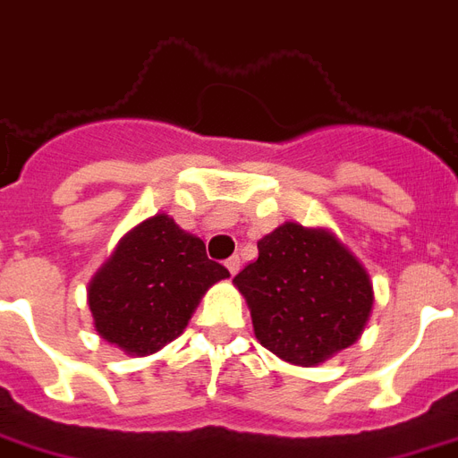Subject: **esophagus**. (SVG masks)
<instances>
[{
    "instance_id": "esophagus-1",
    "label": "esophagus",
    "mask_w": 458,
    "mask_h": 458,
    "mask_svg": "<svg viewBox=\"0 0 458 458\" xmlns=\"http://www.w3.org/2000/svg\"><path fill=\"white\" fill-rule=\"evenodd\" d=\"M225 267H228V272L233 274V276H235V274L240 272V257L235 255V257H230L228 262H225Z\"/></svg>"
}]
</instances>
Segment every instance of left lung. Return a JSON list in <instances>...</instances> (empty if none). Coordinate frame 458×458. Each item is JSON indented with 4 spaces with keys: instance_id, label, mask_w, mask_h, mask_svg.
Returning <instances> with one entry per match:
<instances>
[{
    "instance_id": "obj_1",
    "label": "left lung",
    "mask_w": 458,
    "mask_h": 458,
    "mask_svg": "<svg viewBox=\"0 0 458 458\" xmlns=\"http://www.w3.org/2000/svg\"><path fill=\"white\" fill-rule=\"evenodd\" d=\"M259 257L233 279L262 347L318 367L361 337L374 308L369 272L333 230L284 223L257 242Z\"/></svg>"
}]
</instances>
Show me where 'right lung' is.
I'll list each match as a JSON object with an SVG mask.
<instances>
[{"mask_svg":"<svg viewBox=\"0 0 458 458\" xmlns=\"http://www.w3.org/2000/svg\"><path fill=\"white\" fill-rule=\"evenodd\" d=\"M230 272L206 257L203 240L157 213L118 240L87 286L94 330L131 357L177 340L203 293Z\"/></svg>","mask_w":458,"mask_h":458,"instance_id":"right-lung-1","label":"right lung"}]
</instances>
